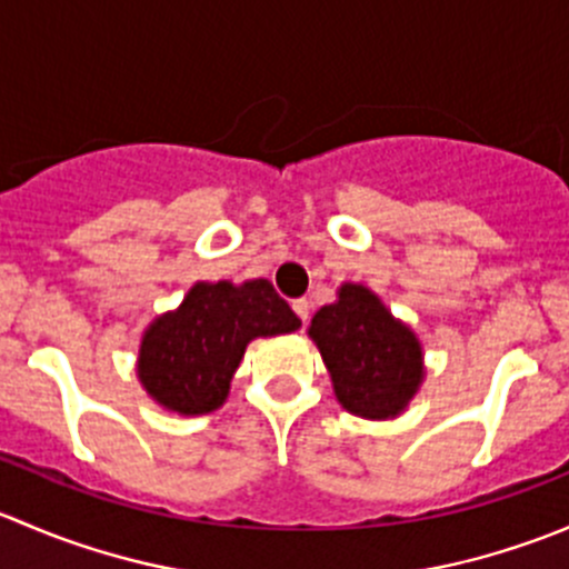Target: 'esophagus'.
I'll return each instance as SVG.
<instances>
[{
  "instance_id": "34e87169",
  "label": "esophagus",
  "mask_w": 569,
  "mask_h": 569,
  "mask_svg": "<svg viewBox=\"0 0 569 569\" xmlns=\"http://www.w3.org/2000/svg\"><path fill=\"white\" fill-rule=\"evenodd\" d=\"M291 308H295V313L302 319V325H306L308 313H311V302H308V300H295V302H291Z\"/></svg>"
}]
</instances>
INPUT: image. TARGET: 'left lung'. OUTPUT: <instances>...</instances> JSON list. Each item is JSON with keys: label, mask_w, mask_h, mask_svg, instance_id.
<instances>
[{"label": "left lung", "mask_w": 569, "mask_h": 569, "mask_svg": "<svg viewBox=\"0 0 569 569\" xmlns=\"http://www.w3.org/2000/svg\"><path fill=\"white\" fill-rule=\"evenodd\" d=\"M338 405L366 421H393L421 391L427 366L416 330L363 283L338 286L308 325Z\"/></svg>", "instance_id": "8db88e82"}]
</instances>
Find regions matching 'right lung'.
<instances>
[{"instance_id":"obj_1","label":"right lung","mask_w":569,"mask_h":569,"mask_svg":"<svg viewBox=\"0 0 569 569\" xmlns=\"http://www.w3.org/2000/svg\"><path fill=\"white\" fill-rule=\"evenodd\" d=\"M300 325L267 278L198 280L181 306L142 330L137 380L162 410L206 416L226 405L250 341L286 336Z\"/></svg>"}]
</instances>
